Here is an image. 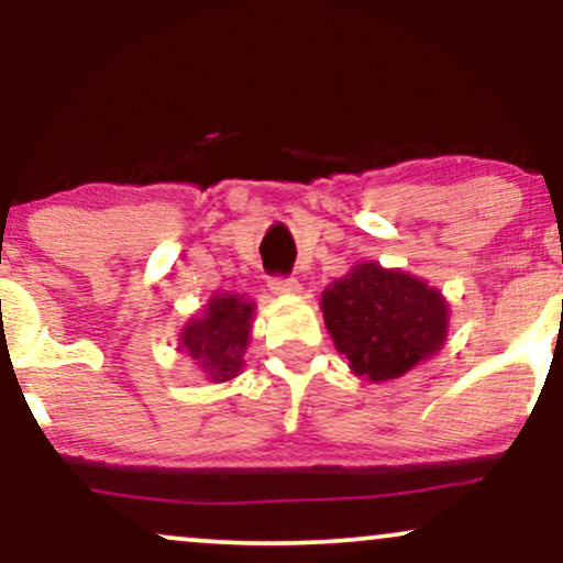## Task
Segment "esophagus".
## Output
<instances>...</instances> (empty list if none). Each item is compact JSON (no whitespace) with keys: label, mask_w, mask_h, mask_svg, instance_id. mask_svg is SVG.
<instances>
[{"label":"esophagus","mask_w":563,"mask_h":563,"mask_svg":"<svg viewBox=\"0 0 563 563\" xmlns=\"http://www.w3.org/2000/svg\"><path fill=\"white\" fill-rule=\"evenodd\" d=\"M269 290L277 296H296L301 294V283L296 277H273L269 280Z\"/></svg>","instance_id":"obj_1"}]
</instances>
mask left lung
<instances>
[{"mask_svg": "<svg viewBox=\"0 0 563 563\" xmlns=\"http://www.w3.org/2000/svg\"><path fill=\"white\" fill-rule=\"evenodd\" d=\"M322 320L354 376L373 384L402 378L434 357L450 328L442 290L405 269L354 264L322 290Z\"/></svg>", "mask_w": 563, "mask_h": 563, "instance_id": "left-lung-1", "label": "left lung"}]
</instances>
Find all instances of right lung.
<instances>
[{
  "mask_svg": "<svg viewBox=\"0 0 563 563\" xmlns=\"http://www.w3.org/2000/svg\"><path fill=\"white\" fill-rule=\"evenodd\" d=\"M254 309L256 303L243 294H214L183 325L177 352H185L211 384L232 380L245 365Z\"/></svg>",
  "mask_w": 563,
  "mask_h": 563,
  "instance_id": "right-lung-1",
  "label": "right lung"
}]
</instances>
